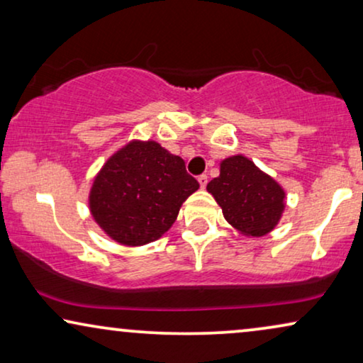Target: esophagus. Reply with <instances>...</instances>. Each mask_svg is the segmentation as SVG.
I'll return each instance as SVG.
<instances>
[{"label": "esophagus", "mask_w": 363, "mask_h": 363, "mask_svg": "<svg viewBox=\"0 0 363 363\" xmlns=\"http://www.w3.org/2000/svg\"><path fill=\"white\" fill-rule=\"evenodd\" d=\"M198 182H200V186L201 188H205L206 183H208V177L206 175H200V177H198Z\"/></svg>", "instance_id": "1"}]
</instances>
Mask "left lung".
<instances>
[{"mask_svg":"<svg viewBox=\"0 0 363 363\" xmlns=\"http://www.w3.org/2000/svg\"><path fill=\"white\" fill-rule=\"evenodd\" d=\"M223 216L241 235L261 238L274 230L284 211L286 191L250 158L233 155L220 163V177L206 186Z\"/></svg>","mask_w":363,"mask_h":363,"instance_id":"8db88e82","label":"left lung"}]
</instances>
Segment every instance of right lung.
<instances>
[{"instance_id": "1", "label": "right lung", "mask_w": 363, "mask_h": 363, "mask_svg": "<svg viewBox=\"0 0 363 363\" xmlns=\"http://www.w3.org/2000/svg\"><path fill=\"white\" fill-rule=\"evenodd\" d=\"M200 188L185 162L153 140H132L104 163L89 193L94 220L123 246L155 241Z\"/></svg>"}]
</instances>
